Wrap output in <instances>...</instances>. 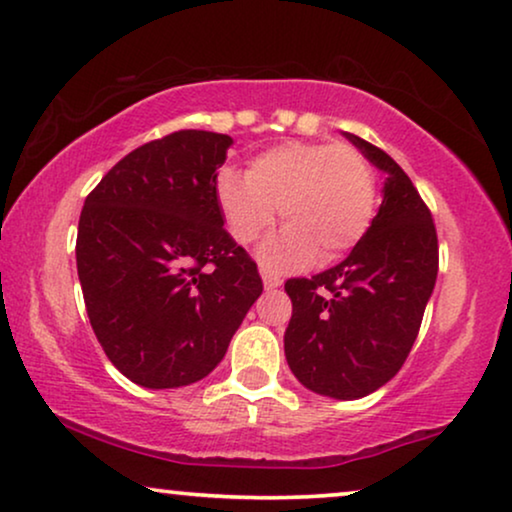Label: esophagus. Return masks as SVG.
<instances>
[{"label": "esophagus", "mask_w": 512, "mask_h": 512, "mask_svg": "<svg viewBox=\"0 0 512 512\" xmlns=\"http://www.w3.org/2000/svg\"><path fill=\"white\" fill-rule=\"evenodd\" d=\"M261 277H263V286H265V289H268V291L277 289V286H282V279H279L277 275H272L270 270L261 268Z\"/></svg>", "instance_id": "34e87169"}]
</instances>
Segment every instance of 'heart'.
Masks as SVG:
<instances>
[{"label": "heart", "instance_id": "obj_1", "mask_svg": "<svg viewBox=\"0 0 512 512\" xmlns=\"http://www.w3.org/2000/svg\"><path fill=\"white\" fill-rule=\"evenodd\" d=\"M216 200L235 242L251 244L275 226L282 235L261 258L275 268L333 263L368 233L375 214V174L349 144L286 142L251 158L247 174L233 167L216 177Z\"/></svg>", "mask_w": 512, "mask_h": 512}]
</instances>
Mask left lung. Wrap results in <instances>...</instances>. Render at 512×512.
Here are the masks:
<instances>
[{"label": "left lung", "instance_id": "1", "mask_svg": "<svg viewBox=\"0 0 512 512\" xmlns=\"http://www.w3.org/2000/svg\"><path fill=\"white\" fill-rule=\"evenodd\" d=\"M342 135L384 174L382 205L345 261L284 284L293 303L284 354L303 387L354 401L384 387L408 359L436 286L438 237L396 160Z\"/></svg>", "mask_w": 512, "mask_h": 512}]
</instances>
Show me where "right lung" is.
Wrapping results in <instances>:
<instances>
[{"label":"right lung","instance_id":"add662e5","mask_svg":"<svg viewBox=\"0 0 512 512\" xmlns=\"http://www.w3.org/2000/svg\"><path fill=\"white\" fill-rule=\"evenodd\" d=\"M230 144L219 132H172L118 160L83 202L76 270L90 326L139 387L207 377L263 293L216 200Z\"/></svg>","mask_w":512,"mask_h":512}]
</instances>
